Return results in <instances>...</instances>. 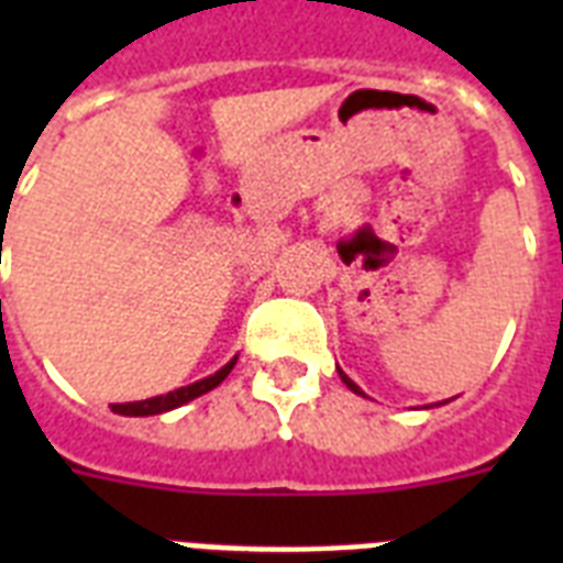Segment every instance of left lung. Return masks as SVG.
I'll use <instances>...</instances> for the list:
<instances>
[{"mask_svg": "<svg viewBox=\"0 0 563 563\" xmlns=\"http://www.w3.org/2000/svg\"><path fill=\"white\" fill-rule=\"evenodd\" d=\"M339 376H342V383H344V385H347V388H351V391H353V394H362V388H360V385L353 383L351 376L344 374V371H339ZM362 397H365V394H362Z\"/></svg>", "mask_w": 563, "mask_h": 563, "instance_id": "left-lung-1", "label": "left lung"}]
</instances>
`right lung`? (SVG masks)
I'll return each mask as SVG.
<instances>
[{"label": "right lung", "instance_id": "add662e5", "mask_svg": "<svg viewBox=\"0 0 563 563\" xmlns=\"http://www.w3.org/2000/svg\"><path fill=\"white\" fill-rule=\"evenodd\" d=\"M233 365H236V356H233V360H230L224 368L216 371L212 376H203V379H198V383L184 385V388H175V391L161 394V397H152V400L117 402V406H113V411H119V415H131V418H145V415H161V411L178 409V406H184V402L195 400V397H201V394L212 391L216 385L224 383V376L233 371Z\"/></svg>", "mask_w": 563, "mask_h": 563}]
</instances>
